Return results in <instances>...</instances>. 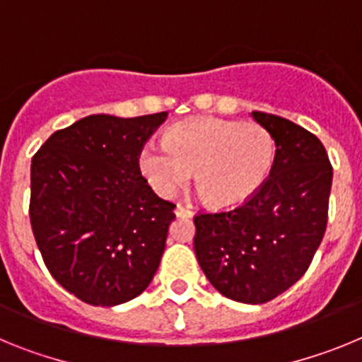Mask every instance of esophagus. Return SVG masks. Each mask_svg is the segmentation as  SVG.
<instances>
[{
	"label": "esophagus",
	"instance_id": "obj_1",
	"mask_svg": "<svg viewBox=\"0 0 362 362\" xmlns=\"http://www.w3.org/2000/svg\"><path fill=\"white\" fill-rule=\"evenodd\" d=\"M175 216L177 217H192L194 216V210L190 206H185V204H177L175 206Z\"/></svg>",
	"mask_w": 362,
	"mask_h": 362
}]
</instances>
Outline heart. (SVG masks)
<instances>
[{"instance_id": "1", "label": "heart", "mask_w": 362, "mask_h": 362, "mask_svg": "<svg viewBox=\"0 0 362 362\" xmlns=\"http://www.w3.org/2000/svg\"><path fill=\"white\" fill-rule=\"evenodd\" d=\"M276 141L257 123L194 117L166 130L163 148L146 145L139 168L152 188L172 196L196 172V188L214 209L248 203L268 181Z\"/></svg>"}]
</instances>
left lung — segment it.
<instances>
[{
    "label": "left lung",
    "mask_w": 362,
    "mask_h": 362,
    "mask_svg": "<svg viewBox=\"0 0 362 362\" xmlns=\"http://www.w3.org/2000/svg\"><path fill=\"white\" fill-rule=\"evenodd\" d=\"M276 141V163L255 197L238 209L194 217V250L214 288L263 305L305 276L328 221L332 165L312 132L284 117L252 112Z\"/></svg>",
    "instance_id": "1"
}]
</instances>
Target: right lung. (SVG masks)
<instances>
[{
  "label": "right lung",
  "mask_w": 362,
  "mask_h": 362,
  "mask_svg": "<svg viewBox=\"0 0 362 362\" xmlns=\"http://www.w3.org/2000/svg\"><path fill=\"white\" fill-rule=\"evenodd\" d=\"M166 112L94 114L57 130L30 165V225L54 279L94 306L137 297L158 272L175 204L153 194L139 153Z\"/></svg>",
  "instance_id": "add662e5"
}]
</instances>
